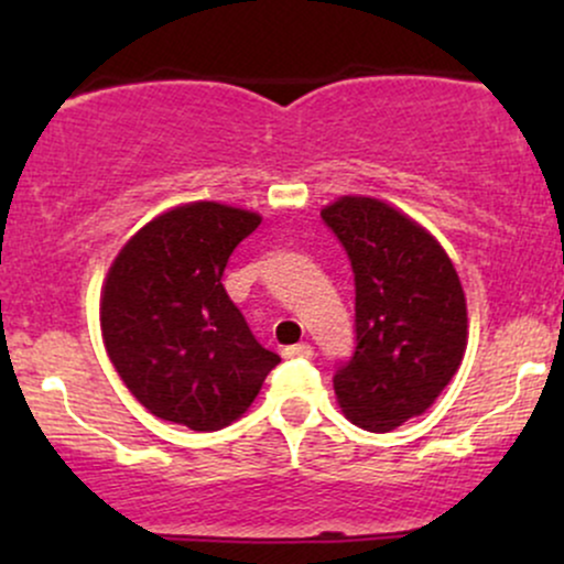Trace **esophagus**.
I'll return each instance as SVG.
<instances>
[{"instance_id": "34e87169", "label": "esophagus", "mask_w": 564, "mask_h": 564, "mask_svg": "<svg viewBox=\"0 0 564 564\" xmlns=\"http://www.w3.org/2000/svg\"><path fill=\"white\" fill-rule=\"evenodd\" d=\"M313 347L310 345H291V347H283V358H289V360H294V358H302V360H310L313 358Z\"/></svg>"}]
</instances>
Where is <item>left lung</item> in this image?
Segmentation results:
<instances>
[{
    "label": "left lung",
    "instance_id": "8db88e82",
    "mask_svg": "<svg viewBox=\"0 0 564 564\" xmlns=\"http://www.w3.org/2000/svg\"><path fill=\"white\" fill-rule=\"evenodd\" d=\"M355 275V352L334 373L352 424L390 432L448 387L467 349V300L451 257L422 225L377 198L321 212Z\"/></svg>",
    "mask_w": 564,
    "mask_h": 564
}]
</instances>
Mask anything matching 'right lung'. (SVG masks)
I'll list each match as a JSON object with an SVG mask.
<instances>
[{
    "instance_id": "obj_1",
    "label": "right lung",
    "mask_w": 564,
    "mask_h": 564,
    "mask_svg": "<svg viewBox=\"0 0 564 564\" xmlns=\"http://www.w3.org/2000/svg\"><path fill=\"white\" fill-rule=\"evenodd\" d=\"M260 215L196 200L151 219L119 251L100 296L108 358L153 416L223 430L281 364L223 286L232 249Z\"/></svg>"
}]
</instances>
